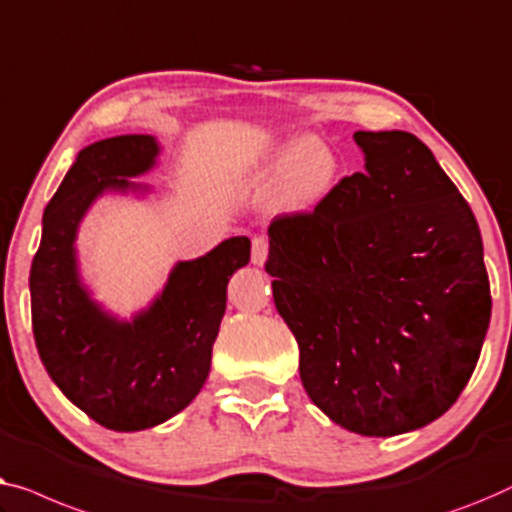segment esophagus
<instances>
[{"label": "esophagus", "mask_w": 512, "mask_h": 512, "mask_svg": "<svg viewBox=\"0 0 512 512\" xmlns=\"http://www.w3.org/2000/svg\"><path fill=\"white\" fill-rule=\"evenodd\" d=\"M266 255H269V241L264 236H257V239H253V264L264 266Z\"/></svg>", "instance_id": "34e87169"}]
</instances>
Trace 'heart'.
<instances>
[{"instance_id": "b5f03b06", "label": "heart", "mask_w": 512, "mask_h": 512, "mask_svg": "<svg viewBox=\"0 0 512 512\" xmlns=\"http://www.w3.org/2000/svg\"><path fill=\"white\" fill-rule=\"evenodd\" d=\"M273 170L264 206L276 215H308L325 206L341 183L343 162L322 136H287L264 141L243 160V171L259 178Z\"/></svg>"}]
</instances>
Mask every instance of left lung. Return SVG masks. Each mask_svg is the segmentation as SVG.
Masks as SVG:
<instances>
[{
    "mask_svg": "<svg viewBox=\"0 0 512 512\" xmlns=\"http://www.w3.org/2000/svg\"><path fill=\"white\" fill-rule=\"evenodd\" d=\"M364 171L269 227L273 301L311 401L359 436L427 427L478 364L492 297L471 206L408 132H355Z\"/></svg>",
    "mask_w": 512,
    "mask_h": 512,
    "instance_id": "1",
    "label": "left lung"
}]
</instances>
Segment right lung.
Masks as SVG:
<instances>
[{
	"instance_id": "obj_1",
	"label": "right lung",
	"mask_w": 512,
	"mask_h": 512,
	"mask_svg": "<svg viewBox=\"0 0 512 512\" xmlns=\"http://www.w3.org/2000/svg\"><path fill=\"white\" fill-rule=\"evenodd\" d=\"M150 134H122L85 146L48 201L30 271L34 341L64 397L113 431H141L190 406L211 371L227 308V283L250 262L248 236L181 259L146 308L120 318L92 297L78 262V229L106 194L148 197L134 181L157 167Z\"/></svg>"
}]
</instances>
